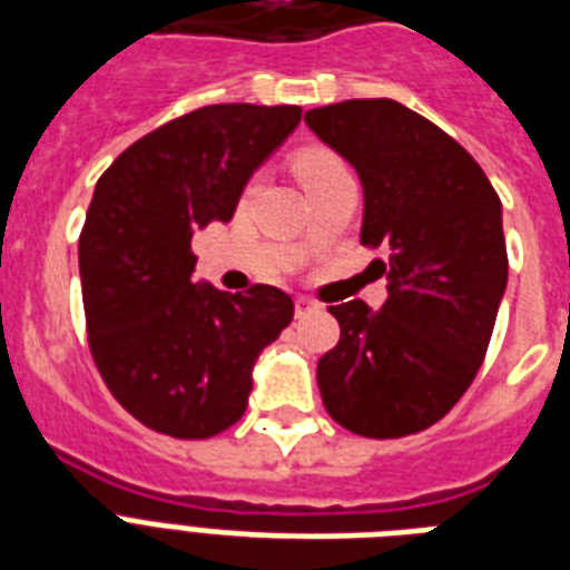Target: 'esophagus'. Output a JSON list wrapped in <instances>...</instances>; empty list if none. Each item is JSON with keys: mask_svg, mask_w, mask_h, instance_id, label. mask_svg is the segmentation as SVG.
I'll return each mask as SVG.
<instances>
[{"mask_svg": "<svg viewBox=\"0 0 570 570\" xmlns=\"http://www.w3.org/2000/svg\"><path fill=\"white\" fill-rule=\"evenodd\" d=\"M314 308H317V303H314V299H308V297L294 299V312H297V317H306V314L314 312Z\"/></svg>", "mask_w": 570, "mask_h": 570, "instance_id": "esophagus-1", "label": "esophagus"}]
</instances>
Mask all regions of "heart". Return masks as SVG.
<instances>
[{
  "mask_svg": "<svg viewBox=\"0 0 570 570\" xmlns=\"http://www.w3.org/2000/svg\"><path fill=\"white\" fill-rule=\"evenodd\" d=\"M294 170H297L299 181H303V188H306L308 194H314V190L323 188V185H330V181L350 176L347 164L341 161L332 149L323 147L303 149V153L294 158Z\"/></svg>",
  "mask_w": 570,
  "mask_h": 570,
  "instance_id": "1",
  "label": "heart"
}]
</instances>
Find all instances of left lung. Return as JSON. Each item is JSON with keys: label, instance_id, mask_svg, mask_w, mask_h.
I'll use <instances>...</instances> for the list:
<instances>
[{"label": "left lung", "instance_id": "8db88e82", "mask_svg": "<svg viewBox=\"0 0 570 570\" xmlns=\"http://www.w3.org/2000/svg\"><path fill=\"white\" fill-rule=\"evenodd\" d=\"M306 122L356 167L362 244L389 249L382 308L330 306L341 338L317 389L344 430L403 439L456 406L485 358L509 279L500 197L465 147L394 99L323 105Z\"/></svg>", "mask_w": 570, "mask_h": 570}]
</instances>
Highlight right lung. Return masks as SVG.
Wrapping results in <instances>:
<instances>
[{
	"mask_svg": "<svg viewBox=\"0 0 570 570\" xmlns=\"http://www.w3.org/2000/svg\"><path fill=\"white\" fill-rule=\"evenodd\" d=\"M299 117V105H206L135 140L99 176L79 238L90 353L114 400L149 430H229L262 350L294 317L273 285L229 294L194 279L190 238L232 220Z\"/></svg>",
	"mask_w": 570,
	"mask_h": 570,
	"instance_id": "add662e5",
	"label": "right lung"
}]
</instances>
